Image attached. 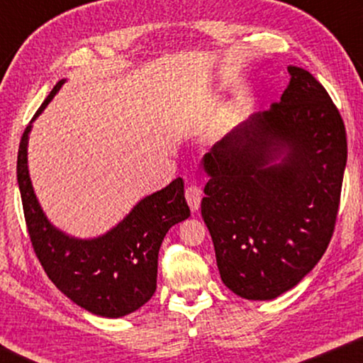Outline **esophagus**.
I'll list each match as a JSON object with an SVG mask.
<instances>
[{"instance_id": "esophagus-1", "label": "esophagus", "mask_w": 363, "mask_h": 363, "mask_svg": "<svg viewBox=\"0 0 363 363\" xmlns=\"http://www.w3.org/2000/svg\"><path fill=\"white\" fill-rule=\"evenodd\" d=\"M185 198H186L188 205H190V208H191V211H196L198 208H200V203H201V190L196 185H190L185 191Z\"/></svg>"}]
</instances>
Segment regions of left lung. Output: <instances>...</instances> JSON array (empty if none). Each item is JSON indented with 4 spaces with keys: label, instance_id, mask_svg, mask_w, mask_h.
<instances>
[{
    "label": "left lung",
    "instance_id": "8db88e82",
    "mask_svg": "<svg viewBox=\"0 0 363 363\" xmlns=\"http://www.w3.org/2000/svg\"><path fill=\"white\" fill-rule=\"evenodd\" d=\"M287 71L281 101L233 128L201 162V216L221 281L251 301L276 299L319 262L347 163L344 121L324 86L306 69Z\"/></svg>",
    "mask_w": 363,
    "mask_h": 363
}]
</instances>
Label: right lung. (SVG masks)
I'll list each match as a JSON object with an SVG mask.
<instances>
[{"instance_id":"add662e5","label":"right lung","mask_w":363,"mask_h":363,"mask_svg":"<svg viewBox=\"0 0 363 363\" xmlns=\"http://www.w3.org/2000/svg\"><path fill=\"white\" fill-rule=\"evenodd\" d=\"M64 82L62 79L54 86L33 121ZM29 132L31 125L19 142L18 185L29 238L48 277L62 294L96 315L116 319L140 309L157 289L163 238L173 225L190 216L183 180L177 178L143 198L106 235L77 240L54 228L39 206L28 172Z\"/></svg>"}]
</instances>
